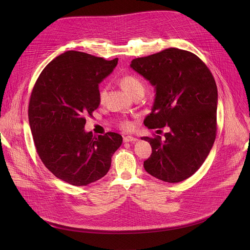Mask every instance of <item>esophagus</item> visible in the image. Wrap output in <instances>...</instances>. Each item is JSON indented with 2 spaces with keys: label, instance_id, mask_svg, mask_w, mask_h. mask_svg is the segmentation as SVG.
I'll return each instance as SVG.
<instances>
[{
  "label": "esophagus",
  "instance_id": "esophagus-1",
  "mask_svg": "<svg viewBox=\"0 0 250 250\" xmlns=\"http://www.w3.org/2000/svg\"><path fill=\"white\" fill-rule=\"evenodd\" d=\"M136 140H137L136 137H133V136H130V135H127V136L124 137L125 142H131V141H136Z\"/></svg>",
  "mask_w": 250,
  "mask_h": 250
}]
</instances>
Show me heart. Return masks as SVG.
Here are the masks:
<instances>
[{
  "label": "heart",
  "mask_w": 250,
  "mask_h": 250,
  "mask_svg": "<svg viewBox=\"0 0 250 250\" xmlns=\"http://www.w3.org/2000/svg\"><path fill=\"white\" fill-rule=\"evenodd\" d=\"M120 83L123 88L131 96L135 95L138 92H145V84L139 78L133 75H124L120 79ZM106 95V90L104 87H101L99 91V100L100 102H104ZM120 127L124 130H130L133 127V125L130 121L125 120L120 123Z\"/></svg>",
  "instance_id": "b5f03b06"
}]
</instances>
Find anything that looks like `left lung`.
<instances>
[{
	"instance_id": "left-lung-1",
	"label": "left lung",
	"mask_w": 250,
	"mask_h": 250,
	"mask_svg": "<svg viewBox=\"0 0 250 250\" xmlns=\"http://www.w3.org/2000/svg\"><path fill=\"white\" fill-rule=\"evenodd\" d=\"M130 67L155 87L146 126L170 129L162 139L160 135L141 137L152 148L144 167L164 182L184 181L200 169L216 139V81L197 55L175 47L135 58Z\"/></svg>"
}]
</instances>
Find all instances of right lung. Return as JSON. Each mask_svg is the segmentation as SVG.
<instances>
[{"instance_id": "right-lung-1", "label": "right lung", "mask_w": 250, "mask_h": 250, "mask_svg": "<svg viewBox=\"0 0 250 250\" xmlns=\"http://www.w3.org/2000/svg\"><path fill=\"white\" fill-rule=\"evenodd\" d=\"M118 58L69 50L49 62L35 82L28 104V122L37 152L58 179L86 186L108 173L112 156L122 146L116 132H86L87 117L98 109L99 83Z\"/></svg>"}]
</instances>
